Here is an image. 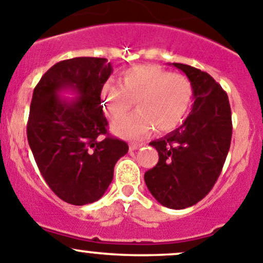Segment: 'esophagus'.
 I'll use <instances>...</instances> for the list:
<instances>
[{"mask_svg":"<svg viewBox=\"0 0 263 263\" xmlns=\"http://www.w3.org/2000/svg\"><path fill=\"white\" fill-rule=\"evenodd\" d=\"M142 144H137V142H131V144H129V150H136V149H139L140 146H141Z\"/></svg>","mask_w":263,"mask_h":263,"instance_id":"esophagus-1","label":"esophagus"}]
</instances>
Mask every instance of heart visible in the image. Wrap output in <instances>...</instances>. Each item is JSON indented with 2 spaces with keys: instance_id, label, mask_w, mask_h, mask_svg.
<instances>
[{
  "instance_id": "1",
  "label": "heart",
  "mask_w": 263,
  "mask_h": 263,
  "mask_svg": "<svg viewBox=\"0 0 263 263\" xmlns=\"http://www.w3.org/2000/svg\"><path fill=\"white\" fill-rule=\"evenodd\" d=\"M121 87L104 83L100 100L111 122L123 118L132 101L137 111L116 127L126 137L136 139L155 127L158 132H170L182 123L191 104L193 90L187 78L168 73L154 65L127 69L121 78Z\"/></svg>"
}]
</instances>
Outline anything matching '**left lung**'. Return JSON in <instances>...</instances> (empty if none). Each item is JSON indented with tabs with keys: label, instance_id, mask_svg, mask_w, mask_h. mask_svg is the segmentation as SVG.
<instances>
[{
	"label": "left lung",
	"instance_id": "obj_1",
	"mask_svg": "<svg viewBox=\"0 0 263 263\" xmlns=\"http://www.w3.org/2000/svg\"><path fill=\"white\" fill-rule=\"evenodd\" d=\"M172 65L190 81L193 109L178 128L150 142L159 160L144 178L160 204L183 210L215 186L230 149L233 122L228 93L208 73L186 64Z\"/></svg>",
	"mask_w": 263,
	"mask_h": 263
}]
</instances>
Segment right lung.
<instances>
[{
	"instance_id": "1",
	"label": "right lung",
	"mask_w": 263,
	"mask_h": 263,
	"mask_svg": "<svg viewBox=\"0 0 263 263\" xmlns=\"http://www.w3.org/2000/svg\"><path fill=\"white\" fill-rule=\"evenodd\" d=\"M104 58H74L51 67L33 91L27 137L41 175L64 202L85 205L104 195L128 145L108 134L100 90L111 74ZM63 89L76 101L58 98Z\"/></svg>"
}]
</instances>
